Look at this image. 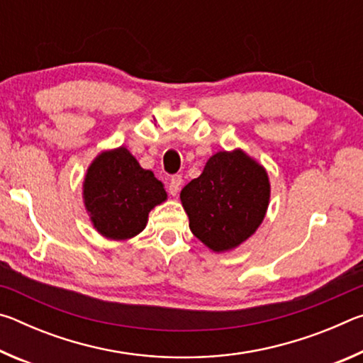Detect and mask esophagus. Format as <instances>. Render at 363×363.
<instances>
[{"label": "esophagus", "mask_w": 363, "mask_h": 363, "mask_svg": "<svg viewBox=\"0 0 363 363\" xmlns=\"http://www.w3.org/2000/svg\"><path fill=\"white\" fill-rule=\"evenodd\" d=\"M181 186H182V176H179V174H176V176H173L169 179V186H168V190H169V194L173 195V196H176L177 194H179V190H181Z\"/></svg>", "instance_id": "1"}]
</instances>
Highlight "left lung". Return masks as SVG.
<instances>
[{"label":"left lung","mask_w":363,"mask_h":363,"mask_svg":"<svg viewBox=\"0 0 363 363\" xmlns=\"http://www.w3.org/2000/svg\"><path fill=\"white\" fill-rule=\"evenodd\" d=\"M269 199L267 171L240 149L214 153L203 173L181 190L190 230L214 253L248 240L266 216Z\"/></svg>","instance_id":"1"}]
</instances>
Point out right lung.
I'll return each mask as SVG.
<instances>
[{
  "label": "right lung",
  "instance_id": "obj_1",
  "mask_svg": "<svg viewBox=\"0 0 363 363\" xmlns=\"http://www.w3.org/2000/svg\"><path fill=\"white\" fill-rule=\"evenodd\" d=\"M83 200L101 235L128 240L145 229L150 210L167 200V190L126 147H118L99 153L89 164Z\"/></svg>",
  "mask_w": 363,
  "mask_h": 363
}]
</instances>
